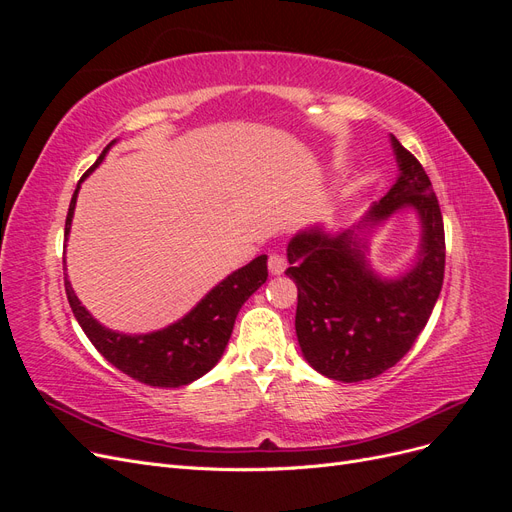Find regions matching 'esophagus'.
Returning a JSON list of instances; mask_svg holds the SVG:
<instances>
[{
  "label": "esophagus",
  "mask_w": 512,
  "mask_h": 512,
  "mask_svg": "<svg viewBox=\"0 0 512 512\" xmlns=\"http://www.w3.org/2000/svg\"><path fill=\"white\" fill-rule=\"evenodd\" d=\"M267 265H269V273L271 275H282L286 271V267H288V262H286V258L282 254H269Z\"/></svg>",
  "instance_id": "obj_1"
}]
</instances>
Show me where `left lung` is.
<instances>
[{
	"mask_svg": "<svg viewBox=\"0 0 512 512\" xmlns=\"http://www.w3.org/2000/svg\"><path fill=\"white\" fill-rule=\"evenodd\" d=\"M397 183L369 209L363 224L337 237L305 230L288 243L286 275L297 284L294 329L307 363L339 382L380 376L404 359L421 335L444 280V222L431 181L412 153L393 136ZM404 206L422 218V258L399 281L368 271L355 232Z\"/></svg>",
	"mask_w": 512,
	"mask_h": 512,
	"instance_id": "obj_1",
	"label": "left lung"
}]
</instances>
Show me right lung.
<instances>
[{
    "label": "right lung",
    "instance_id": "obj_1",
    "mask_svg": "<svg viewBox=\"0 0 512 512\" xmlns=\"http://www.w3.org/2000/svg\"><path fill=\"white\" fill-rule=\"evenodd\" d=\"M111 145L104 147L96 164L87 170L81 181L104 160ZM81 181L76 185L70 200V209L66 215V237L70 232ZM267 275V256L262 254L254 258L250 265L230 273L188 316H183L179 322L170 324V327L162 331L147 335H123L104 329L98 320L91 318L81 301L76 299L66 273L64 284L74 318L79 320L89 342L96 346V350L108 363H113L123 374L143 384L177 389V386L190 384L196 378L205 376L220 361L241 305L267 282Z\"/></svg>",
    "mask_w": 512,
    "mask_h": 512
}]
</instances>
